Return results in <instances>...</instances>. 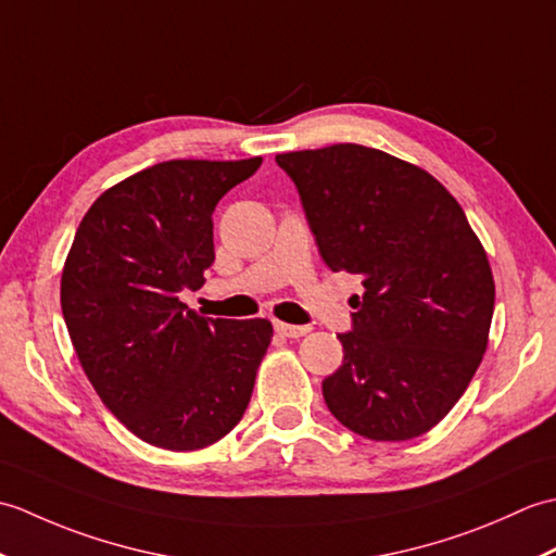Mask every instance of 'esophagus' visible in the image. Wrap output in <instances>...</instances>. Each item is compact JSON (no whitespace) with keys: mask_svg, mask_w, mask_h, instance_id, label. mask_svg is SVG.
<instances>
[{"mask_svg":"<svg viewBox=\"0 0 556 556\" xmlns=\"http://www.w3.org/2000/svg\"><path fill=\"white\" fill-rule=\"evenodd\" d=\"M275 329L281 334V337H289V339H299L303 334L311 332L308 325H287V323H275Z\"/></svg>","mask_w":556,"mask_h":556,"instance_id":"obj_1","label":"esophagus"}]
</instances>
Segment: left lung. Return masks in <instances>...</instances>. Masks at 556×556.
<instances>
[{
	"instance_id": "obj_1",
	"label": "left lung",
	"mask_w": 556,
	"mask_h": 556,
	"mask_svg": "<svg viewBox=\"0 0 556 556\" xmlns=\"http://www.w3.org/2000/svg\"><path fill=\"white\" fill-rule=\"evenodd\" d=\"M332 271L363 279L341 368L325 377L332 416L375 442L434 428L473 380L494 311L485 248L425 169L339 143L277 155Z\"/></svg>"
}]
</instances>
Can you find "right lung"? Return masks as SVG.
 Instances as JSON below:
<instances>
[{"label":"right lung","mask_w":556,"mask_h":556,"mask_svg":"<svg viewBox=\"0 0 556 556\" xmlns=\"http://www.w3.org/2000/svg\"><path fill=\"white\" fill-rule=\"evenodd\" d=\"M169 160L104 191L78 224L62 271L71 344L102 404L140 440L195 452L243 418L271 325L188 311L215 263L212 212L257 172Z\"/></svg>","instance_id":"1"}]
</instances>
